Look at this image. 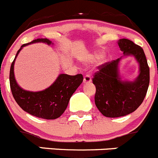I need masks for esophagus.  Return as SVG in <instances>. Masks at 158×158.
Segmentation results:
<instances>
[{
	"label": "esophagus",
	"instance_id": "esophagus-1",
	"mask_svg": "<svg viewBox=\"0 0 158 158\" xmlns=\"http://www.w3.org/2000/svg\"><path fill=\"white\" fill-rule=\"evenodd\" d=\"M90 81H91V77H90V75L87 74V75L84 76V84H87V83H90Z\"/></svg>",
	"mask_w": 158,
	"mask_h": 158
}]
</instances>
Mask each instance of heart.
Returning <instances> with one entry per match:
<instances>
[{"label": "heart", "instance_id": "obj_1", "mask_svg": "<svg viewBox=\"0 0 158 158\" xmlns=\"http://www.w3.org/2000/svg\"><path fill=\"white\" fill-rule=\"evenodd\" d=\"M101 54H97V55H95L94 58L95 59H99V58H101Z\"/></svg>", "mask_w": 158, "mask_h": 158}]
</instances>
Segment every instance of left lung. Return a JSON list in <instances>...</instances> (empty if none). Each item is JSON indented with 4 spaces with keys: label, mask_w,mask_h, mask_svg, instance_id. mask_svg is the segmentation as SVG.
<instances>
[{
    "label": "left lung",
    "mask_w": 158,
    "mask_h": 158,
    "mask_svg": "<svg viewBox=\"0 0 158 158\" xmlns=\"http://www.w3.org/2000/svg\"><path fill=\"white\" fill-rule=\"evenodd\" d=\"M118 45L125 55H134L140 64V74L134 82L121 81L118 76L120 58L98 67L92 82L96 87L94 102L104 116L119 118L132 113L142 104L150 82V69L141 47L128 39H121Z\"/></svg>",
    "instance_id": "1"
}]
</instances>
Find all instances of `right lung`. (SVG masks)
<instances>
[{"mask_svg":"<svg viewBox=\"0 0 158 158\" xmlns=\"http://www.w3.org/2000/svg\"><path fill=\"white\" fill-rule=\"evenodd\" d=\"M35 42L51 44L48 39L38 38L21 46L10 66V90L16 102L24 111L37 118L54 120L61 116L66 110L70 98L82 83L84 77L81 74L74 76L62 74L52 85L42 91L31 92L21 88L17 84L14 74L15 59L23 47Z\"/></svg>","mask_w":158,"mask_h":158,"instance_id":"obj_1","label":"right lung"}]
</instances>
